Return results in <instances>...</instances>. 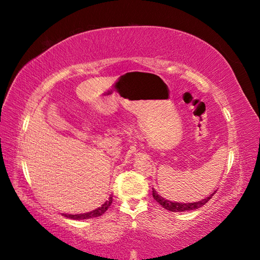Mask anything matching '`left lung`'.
I'll use <instances>...</instances> for the list:
<instances>
[{
	"mask_svg": "<svg viewBox=\"0 0 260 260\" xmlns=\"http://www.w3.org/2000/svg\"><path fill=\"white\" fill-rule=\"evenodd\" d=\"M152 194H153V198L154 200H155L157 203L161 204V206L164 208L169 210V211L171 212H182V211H190V210H196V209H199L201 208L202 206H204L210 199L212 198V196L214 194V192L212 193V194H210L208 198L206 199H202L201 201H198V202H192V203H181V202H175V201H170V200H167V199H164L163 197H161L158 194V193L152 189Z\"/></svg>",
	"mask_w": 260,
	"mask_h": 260,
	"instance_id": "8db88e82",
	"label": "left lung"
}]
</instances>
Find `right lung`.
<instances>
[{
  "mask_svg": "<svg viewBox=\"0 0 260 260\" xmlns=\"http://www.w3.org/2000/svg\"><path fill=\"white\" fill-rule=\"evenodd\" d=\"M113 202V197H109L108 200L105 202L102 207L97 208L96 210H93V211L90 212H87V213H82V214H64L63 215L66 218H69V219H74V220H82V219H91V218H96L99 217V215L104 214L105 212L107 211V209L110 207V204Z\"/></svg>",
  "mask_w": 260,
  "mask_h": 260,
  "instance_id": "obj_1",
  "label": "right lung"
}]
</instances>
